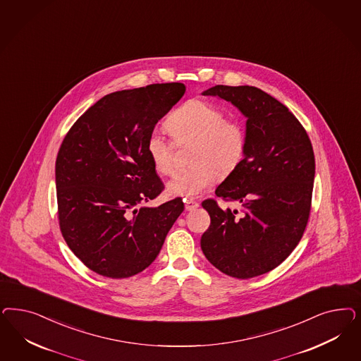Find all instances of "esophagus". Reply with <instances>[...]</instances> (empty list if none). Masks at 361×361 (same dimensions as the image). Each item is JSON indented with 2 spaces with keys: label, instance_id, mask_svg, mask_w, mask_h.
<instances>
[{
  "label": "esophagus",
  "instance_id": "34e87169",
  "mask_svg": "<svg viewBox=\"0 0 361 361\" xmlns=\"http://www.w3.org/2000/svg\"><path fill=\"white\" fill-rule=\"evenodd\" d=\"M185 206H186L187 211H194V209H198L199 203L195 202V200H192V199H186L185 200Z\"/></svg>",
  "mask_w": 361,
  "mask_h": 361
}]
</instances>
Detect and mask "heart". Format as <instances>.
Segmentation results:
<instances>
[{
    "instance_id": "1",
    "label": "heart",
    "mask_w": 361,
    "mask_h": 361,
    "mask_svg": "<svg viewBox=\"0 0 361 361\" xmlns=\"http://www.w3.org/2000/svg\"><path fill=\"white\" fill-rule=\"evenodd\" d=\"M166 128L176 143L192 142V164L176 171L167 183V192L173 197H199L218 182L216 168L228 174L245 158V125L239 119L226 118V111L207 99L194 98L178 107L166 119ZM145 147L154 170L170 174L174 166V145L162 133L152 130Z\"/></svg>"
}]
</instances>
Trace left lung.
I'll return each instance as SVG.
<instances>
[{
	"instance_id": "8db88e82",
	"label": "left lung",
	"mask_w": 361,
	"mask_h": 361,
	"mask_svg": "<svg viewBox=\"0 0 361 361\" xmlns=\"http://www.w3.org/2000/svg\"><path fill=\"white\" fill-rule=\"evenodd\" d=\"M203 95L226 99L247 116V149L215 190L216 197L240 203L243 212L203 200L211 223L200 247L223 274L255 278L278 267L302 239L314 190L312 143L288 107L257 87L216 85Z\"/></svg>"
}]
</instances>
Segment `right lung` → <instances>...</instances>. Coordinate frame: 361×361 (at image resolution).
<instances>
[{
	"instance_id": "obj_1",
	"label": "right lung",
	"mask_w": 361,
	"mask_h": 361,
	"mask_svg": "<svg viewBox=\"0 0 361 361\" xmlns=\"http://www.w3.org/2000/svg\"><path fill=\"white\" fill-rule=\"evenodd\" d=\"M179 82L107 94L89 107L59 147L56 187L65 242L94 272L123 279L149 267L185 204H140L163 191L146 152L157 122L183 97Z\"/></svg>"
}]
</instances>
